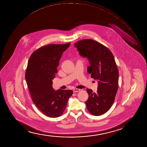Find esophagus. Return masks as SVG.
<instances>
[{"mask_svg":"<svg viewBox=\"0 0 147 147\" xmlns=\"http://www.w3.org/2000/svg\"><path fill=\"white\" fill-rule=\"evenodd\" d=\"M80 91V89H74L73 90V91L74 93H76V92H78Z\"/></svg>","mask_w":147,"mask_h":147,"instance_id":"esophagus-1","label":"esophagus"}]
</instances>
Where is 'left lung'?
Listing matches in <instances>:
<instances>
[{
    "label": "left lung",
    "mask_w": 147,
    "mask_h": 147,
    "mask_svg": "<svg viewBox=\"0 0 147 147\" xmlns=\"http://www.w3.org/2000/svg\"><path fill=\"white\" fill-rule=\"evenodd\" d=\"M74 45L80 55L89 60L87 71L98 81L96 92L86 90V107L92 115H102L111 107L118 89L119 71L114 56L107 47L92 39L79 40Z\"/></svg>",
    "instance_id": "1"
}]
</instances>
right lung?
<instances>
[{
    "label": "right lung",
    "instance_id": "1",
    "mask_svg": "<svg viewBox=\"0 0 147 147\" xmlns=\"http://www.w3.org/2000/svg\"><path fill=\"white\" fill-rule=\"evenodd\" d=\"M70 44H51L40 47L31 54L28 62L25 77L32 101L44 114L51 118L62 114L73 94L69 90L55 91L52 86L61 56Z\"/></svg>",
    "mask_w": 147,
    "mask_h": 147
}]
</instances>
